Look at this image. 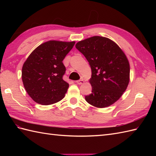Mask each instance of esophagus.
Here are the masks:
<instances>
[{
  "label": "esophagus",
  "instance_id": "esophagus-1",
  "mask_svg": "<svg viewBox=\"0 0 156 156\" xmlns=\"http://www.w3.org/2000/svg\"><path fill=\"white\" fill-rule=\"evenodd\" d=\"M84 82V81L83 80H77L76 81V83H77L78 84L80 85V84H82Z\"/></svg>",
  "mask_w": 156,
  "mask_h": 156
}]
</instances>
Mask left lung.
I'll return each instance as SVG.
<instances>
[{
    "label": "left lung",
    "mask_w": 156,
    "mask_h": 156,
    "mask_svg": "<svg viewBox=\"0 0 156 156\" xmlns=\"http://www.w3.org/2000/svg\"><path fill=\"white\" fill-rule=\"evenodd\" d=\"M76 48L87 58L92 70V93L86 96V101L97 108L114 104L129 82L130 66L123 51L111 39L101 36L79 41Z\"/></svg>",
    "instance_id": "obj_1"
}]
</instances>
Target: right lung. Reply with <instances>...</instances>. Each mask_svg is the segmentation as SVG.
I'll return each mask as SVG.
<instances>
[{
	"mask_svg": "<svg viewBox=\"0 0 156 156\" xmlns=\"http://www.w3.org/2000/svg\"><path fill=\"white\" fill-rule=\"evenodd\" d=\"M75 41L51 40L36 48L23 64L22 80L25 90L38 104L49 105L64 98L69 84L63 80L66 55Z\"/></svg>",
	"mask_w": 156,
	"mask_h": 156,
	"instance_id": "obj_1",
	"label": "right lung"
}]
</instances>
